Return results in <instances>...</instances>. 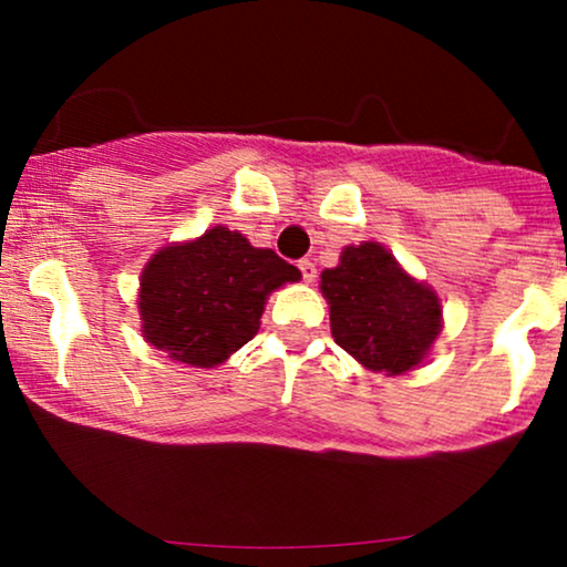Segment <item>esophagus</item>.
Returning <instances> with one entry per match:
<instances>
[{
  "mask_svg": "<svg viewBox=\"0 0 567 567\" xmlns=\"http://www.w3.org/2000/svg\"><path fill=\"white\" fill-rule=\"evenodd\" d=\"M298 269H301L303 282H315L317 279V266L311 261H298Z\"/></svg>",
  "mask_w": 567,
  "mask_h": 567,
  "instance_id": "obj_1",
  "label": "esophagus"
}]
</instances>
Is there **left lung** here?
Listing matches in <instances>:
<instances>
[{
	"instance_id": "8db88e82",
	"label": "left lung",
	"mask_w": 567,
	"mask_h": 567,
	"mask_svg": "<svg viewBox=\"0 0 567 567\" xmlns=\"http://www.w3.org/2000/svg\"><path fill=\"white\" fill-rule=\"evenodd\" d=\"M320 279L330 333L362 368L400 375L426 360L442 330L440 298L410 277L386 247H343L336 269H324Z\"/></svg>"
}]
</instances>
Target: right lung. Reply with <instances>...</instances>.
<instances>
[{
  "label": "right lung",
  "instance_id": "add662e5",
  "mask_svg": "<svg viewBox=\"0 0 567 567\" xmlns=\"http://www.w3.org/2000/svg\"><path fill=\"white\" fill-rule=\"evenodd\" d=\"M301 271L239 231L213 226L202 237L154 252L141 275V333L192 368H216L261 328L269 292Z\"/></svg>",
  "mask_w": 567,
  "mask_h": 567
}]
</instances>
